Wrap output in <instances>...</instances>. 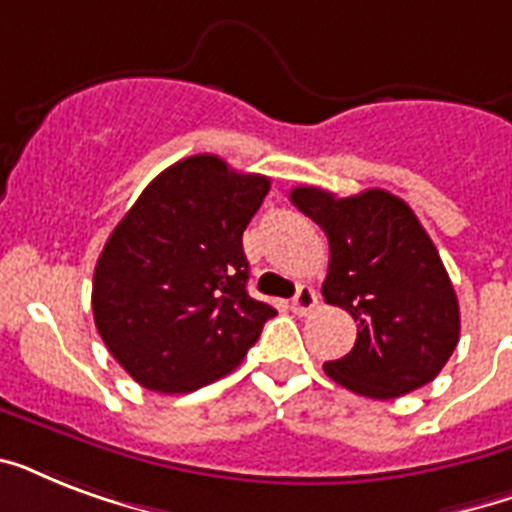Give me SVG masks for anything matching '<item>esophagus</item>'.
<instances>
[{"label":"esophagus","instance_id":"obj_1","mask_svg":"<svg viewBox=\"0 0 512 512\" xmlns=\"http://www.w3.org/2000/svg\"><path fill=\"white\" fill-rule=\"evenodd\" d=\"M319 305V292L313 287H300L297 295L292 297V311L300 313V316H308Z\"/></svg>","mask_w":512,"mask_h":512}]
</instances>
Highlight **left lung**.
Returning <instances> with one entry per match:
<instances>
[{"label":"left lung","mask_w":512,"mask_h":512,"mask_svg":"<svg viewBox=\"0 0 512 512\" xmlns=\"http://www.w3.org/2000/svg\"><path fill=\"white\" fill-rule=\"evenodd\" d=\"M289 199L327 233L329 271L321 295L358 324L353 350L327 361L324 372L377 401L436 380L460 342V305L412 207L382 188L340 199L300 185Z\"/></svg>","instance_id":"left-lung-1"}]
</instances>
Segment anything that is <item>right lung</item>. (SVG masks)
<instances>
[{"label": "right lung", "instance_id": "1", "mask_svg": "<svg viewBox=\"0 0 512 512\" xmlns=\"http://www.w3.org/2000/svg\"><path fill=\"white\" fill-rule=\"evenodd\" d=\"M271 180L199 154L156 175L92 279L100 337L143 388L191 393L233 372L276 316L249 297L241 236Z\"/></svg>", "mask_w": 512, "mask_h": 512}]
</instances>
